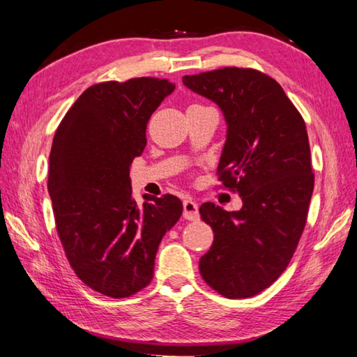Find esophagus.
I'll use <instances>...</instances> for the list:
<instances>
[{
    "label": "esophagus",
    "mask_w": 357,
    "mask_h": 357,
    "mask_svg": "<svg viewBox=\"0 0 357 357\" xmlns=\"http://www.w3.org/2000/svg\"><path fill=\"white\" fill-rule=\"evenodd\" d=\"M183 208H184V219L187 220H198V217H200V214H198V204L192 200V198H185V200L183 202Z\"/></svg>",
    "instance_id": "esophagus-1"
}]
</instances>
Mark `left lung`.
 Listing matches in <instances>:
<instances>
[{
    "mask_svg": "<svg viewBox=\"0 0 357 357\" xmlns=\"http://www.w3.org/2000/svg\"><path fill=\"white\" fill-rule=\"evenodd\" d=\"M183 83L223 112L228 130L217 176L243 198L233 213L202 204L214 241L198 268L219 294L252 298L279 279L304 231L315 184L305 123L280 84L257 69L222 68L184 75Z\"/></svg>",
    "mask_w": 357,
    "mask_h": 357,
    "instance_id": "1",
    "label": "left lung"
}]
</instances>
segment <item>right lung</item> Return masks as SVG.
<instances>
[{"label": "right lung", "mask_w": 357, "mask_h": 357, "mask_svg": "<svg viewBox=\"0 0 357 357\" xmlns=\"http://www.w3.org/2000/svg\"><path fill=\"white\" fill-rule=\"evenodd\" d=\"M173 89L154 77L93 84L53 137L47 187L59 241L78 279L114 299L149 285L160 241L183 214L170 193L138 206L129 176L151 114Z\"/></svg>", "instance_id": "obj_1"}]
</instances>
